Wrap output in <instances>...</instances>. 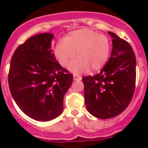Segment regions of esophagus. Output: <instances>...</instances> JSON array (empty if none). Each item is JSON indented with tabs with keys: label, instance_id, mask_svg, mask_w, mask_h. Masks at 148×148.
I'll list each match as a JSON object with an SVG mask.
<instances>
[{
	"label": "esophagus",
	"instance_id": "esophagus-1",
	"mask_svg": "<svg viewBox=\"0 0 148 148\" xmlns=\"http://www.w3.org/2000/svg\"><path fill=\"white\" fill-rule=\"evenodd\" d=\"M81 76L77 75V74H74V81H77V80H81Z\"/></svg>",
	"mask_w": 148,
	"mask_h": 148
}]
</instances>
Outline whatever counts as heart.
<instances>
[{"label": "heart", "mask_w": 148, "mask_h": 148, "mask_svg": "<svg viewBox=\"0 0 148 148\" xmlns=\"http://www.w3.org/2000/svg\"><path fill=\"white\" fill-rule=\"evenodd\" d=\"M77 59L72 62L69 69L80 74L91 69L101 70L108 61L110 52L109 38L88 28L72 31L58 41L54 53L62 67H67L76 56Z\"/></svg>", "instance_id": "1"}]
</instances>
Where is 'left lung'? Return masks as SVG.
<instances>
[{"mask_svg": "<svg viewBox=\"0 0 148 148\" xmlns=\"http://www.w3.org/2000/svg\"><path fill=\"white\" fill-rule=\"evenodd\" d=\"M112 39L110 59L99 74L82 78L84 101L90 114L108 119L122 113L135 89L136 58L126 40L108 31Z\"/></svg>", "mask_w": 148, "mask_h": 148, "instance_id": "left-lung-1", "label": "left lung"}]
</instances>
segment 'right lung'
Masks as SVG:
<instances>
[{
	"mask_svg": "<svg viewBox=\"0 0 148 148\" xmlns=\"http://www.w3.org/2000/svg\"><path fill=\"white\" fill-rule=\"evenodd\" d=\"M53 34L34 35L13 54L8 74L10 94L20 109L32 119L48 121L64 109V96L73 81L51 48Z\"/></svg>",
	"mask_w": 148,
	"mask_h": 148,
	"instance_id": "obj_1",
	"label": "right lung"
}]
</instances>
